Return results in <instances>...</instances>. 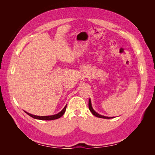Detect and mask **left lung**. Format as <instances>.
Returning a JSON list of instances; mask_svg holds the SVG:
<instances>
[{"label":"left lung","instance_id":"obj_1","mask_svg":"<svg viewBox=\"0 0 155 155\" xmlns=\"http://www.w3.org/2000/svg\"><path fill=\"white\" fill-rule=\"evenodd\" d=\"M88 107H89V110L91 111V112L92 113L93 115H94L96 117H98V118H105V119H109V118H112V117H107V116H102L101 114H99L98 113L94 110L92 109V104H91V99H89L88 100Z\"/></svg>","mask_w":155,"mask_h":155}]
</instances>
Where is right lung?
<instances>
[{"mask_svg":"<svg viewBox=\"0 0 155 155\" xmlns=\"http://www.w3.org/2000/svg\"><path fill=\"white\" fill-rule=\"evenodd\" d=\"M67 105H65V107L63 108V109L60 112H59L58 114H54V115H51V116H35V115H33L31 114L28 113V112H27L26 111H25L26 113L29 115L30 116L32 117V118H34L35 119H37V120H56V119H58L59 118L61 117L64 113L65 112V110H66V108H67Z\"/></svg>","mask_w":155,"mask_h":155,"instance_id":"add662e5","label":"right lung"}]
</instances>
